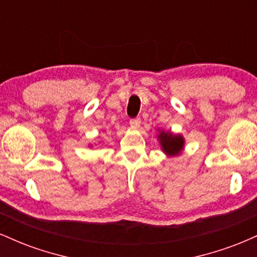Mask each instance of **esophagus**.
Masks as SVG:
<instances>
[{
	"mask_svg": "<svg viewBox=\"0 0 257 257\" xmlns=\"http://www.w3.org/2000/svg\"><path fill=\"white\" fill-rule=\"evenodd\" d=\"M129 124H131L132 128L138 129L141 124V119L140 118H132L131 120H129Z\"/></svg>",
	"mask_w": 257,
	"mask_h": 257,
	"instance_id": "esophagus-1",
	"label": "esophagus"
}]
</instances>
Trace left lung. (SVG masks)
I'll return each instance as SVG.
<instances>
[{
  "label": "left lung",
  "instance_id": "left-lung-1",
  "mask_svg": "<svg viewBox=\"0 0 257 257\" xmlns=\"http://www.w3.org/2000/svg\"><path fill=\"white\" fill-rule=\"evenodd\" d=\"M161 145L163 147V151L170 156H175L181 151L184 146V139L180 135H173L170 133L162 132L159 134Z\"/></svg>",
  "mask_w": 257,
  "mask_h": 257
}]
</instances>
